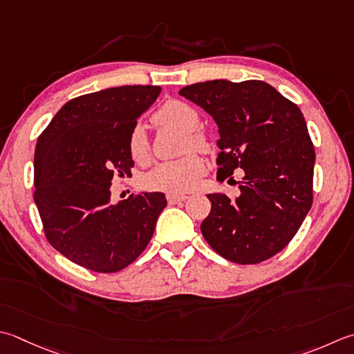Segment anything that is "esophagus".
Wrapping results in <instances>:
<instances>
[{"mask_svg": "<svg viewBox=\"0 0 354 354\" xmlns=\"http://www.w3.org/2000/svg\"><path fill=\"white\" fill-rule=\"evenodd\" d=\"M187 199V195H175V193H167V201L169 204H178L183 203V201Z\"/></svg>", "mask_w": 354, "mask_h": 354, "instance_id": "1", "label": "esophagus"}]
</instances>
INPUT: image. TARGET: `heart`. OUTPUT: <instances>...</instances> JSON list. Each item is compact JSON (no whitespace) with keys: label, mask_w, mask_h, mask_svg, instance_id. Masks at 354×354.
I'll use <instances>...</instances> for the list:
<instances>
[{"label":"heart","mask_w":354,"mask_h":354,"mask_svg":"<svg viewBox=\"0 0 354 354\" xmlns=\"http://www.w3.org/2000/svg\"><path fill=\"white\" fill-rule=\"evenodd\" d=\"M155 124L161 127H176L185 131L184 147L204 150L207 142L203 135L195 131L199 122L198 112L189 104L183 101H169L158 110L153 116ZM129 151L130 156L138 162H145L150 158V144L141 124L130 130L129 133ZM204 173V162L198 155L189 153L175 161L159 164L145 178V185L150 190H158L164 193H175L183 195L196 187L201 175Z\"/></svg>","instance_id":"b5f03b06"}]
</instances>
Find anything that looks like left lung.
Segmentation results:
<instances>
[{"label":"left lung","mask_w":354,"mask_h":354,"mask_svg":"<svg viewBox=\"0 0 354 354\" xmlns=\"http://www.w3.org/2000/svg\"><path fill=\"white\" fill-rule=\"evenodd\" d=\"M179 95L218 124L219 181L244 170L236 199L207 195L212 210L201 224L203 236L236 264L272 258L293 239L313 203L315 147L302 112L256 80L196 82Z\"/></svg>","instance_id":"left-lung-1"}]
</instances>
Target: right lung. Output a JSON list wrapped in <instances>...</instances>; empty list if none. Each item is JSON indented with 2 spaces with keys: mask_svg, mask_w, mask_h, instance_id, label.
I'll return each mask as SVG.
<instances>
[{
  "mask_svg": "<svg viewBox=\"0 0 354 354\" xmlns=\"http://www.w3.org/2000/svg\"><path fill=\"white\" fill-rule=\"evenodd\" d=\"M161 93L158 86H121L73 98L44 129L35 149V193L47 241L75 264L115 273L153 236L164 193L113 204L112 179L131 175L129 133Z\"/></svg>",
  "mask_w": 354,
  "mask_h": 354,
  "instance_id": "obj_1",
  "label": "right lung"
}]
</instances>
